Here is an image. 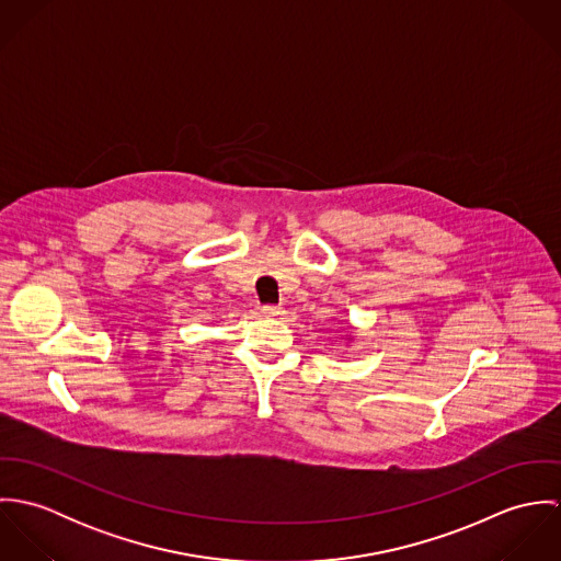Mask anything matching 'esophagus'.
<instances>
[{
	"mask_svg": "<svg viewBox=\"0 0 561 561\" xmlns=\"http://www.w3.org/2000/svg\"><path fill=\"white\" fill-rule=\"evenodd\" d=\"M261 311H263V316H267V318H280V316L285 313V311H283L280 307H276V305H265Z\"/></svg>",
	"mask_w": 561,
	"mask_h": 561,
	"instance_id": "1",
	"label": "esophagus"
}]
</instances>
